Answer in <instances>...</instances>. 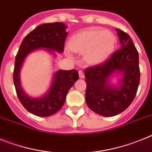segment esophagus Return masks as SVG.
Listing matches in <instances>:
<instances>
[{
	"label": "esophagus",
	"mask_w": 152,
	"mask_h": 152,
	"mask_svg": "<svg viewBox=\"0 0 152 152\" xmlns=\"http://www.w3.org/2000/svg\"><path fill=\"white\" fill-rule=\"evenodd\" d=\"M78 74H79V77H80V78H84V72H83V71H81V70H79Z\"/></svg>",
	"instance_id": "esophagus-1"
}]
</instances>
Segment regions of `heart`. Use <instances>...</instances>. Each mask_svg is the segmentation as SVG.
Masks as SVG:
<instances>
[{
	"label": "heart",
	"mask_w": 152,
	"mask_h": 152,
	"mask_svg": "<svg viewBox=\"0 0 152 152\" xmlns=\"http://www.w3.org/2000/svg\"><path fill=\"white\" fill-rule=\"evenodd\" d=\"M116 38L109 30L88 29L72 36L68 42L70 49L80 54L90 64L103 62L110 56L116 47Z\"/></svg>",
	"instance_id": "obj_1"
}]
</instances>
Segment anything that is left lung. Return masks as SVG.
Segmentation results:
<instances>
[{
	"instance_id": "obj_1",
	"label": "left lung",
	"mask_w": 152,
	"mask_h": 152,
	"mask_svg": "<svg viewBox=\"0 0 152 152\" xmlns=\"http://www.w3.org/2000/svg\"><path fill=\"white\" fill-rule=\"evenodd\" d=\"M121 48L107 61L84 72L86 103L91 110L103 116H113L123 112L133 101L139 81V52L126 33L116 29ZM123 74L118 87L108 83L113 73Z\"/></svg>"
}]
</instances>
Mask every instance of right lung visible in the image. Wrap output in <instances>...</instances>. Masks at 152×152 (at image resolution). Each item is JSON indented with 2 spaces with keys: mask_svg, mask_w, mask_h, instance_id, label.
<instances>
[{
  "mask_svg": "<svg viewBox=\"0 0 152 152\" xmlns=\"http://www.w3.org/2000/svg\"><path fill=\"white\" fill-rule=\"evenodd\" d=\"M67 26L62 23H44L31 31L22 41L15 58L13 70V83L19 100L24 108L32 114L41 117L50 116L62 107L68 91L78 79L76 70H58L54 75L53 81L48 92L39 98H32L23 91L20 72L26 56L33 51L47 49L54 53L64 52V41L68 33Z\"/></svg>",
  "mask_w": 152,
  "mask_h": 152,
  "instance_id": "right-lung-1",
  "label": "right lung"
}]
</instances>
